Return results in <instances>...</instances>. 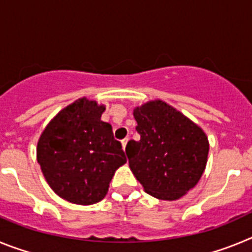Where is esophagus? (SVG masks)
<instances>
[{"instance_id":"1","label":"esophagus","mask_w":252,"mask_h":252,"mask_svg":"<svg viewBox=\"0 0 252 252\" xmlns=\"http://www.w3.org/2000/svg\"><path fill=\"white\" fill-rule=\"evenodd\" d=\"M127 142H128V137H126V139L122 140V149H126V145H127Z\"/></svg>"}]
</instances>
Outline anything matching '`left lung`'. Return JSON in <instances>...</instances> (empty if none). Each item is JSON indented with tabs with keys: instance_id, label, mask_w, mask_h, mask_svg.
<instances>
[{
	"instance_id": "left-lung-1",
	"label": "left lung",
	"mask_w": 252,
	"mask_h": 252,
	"mask_svg": "<svg viewBox=\"0 0 252 252\" xmlns=\"http://www.w3.org/2000/svg\"><path fill=\"white\" fill-rule=\"evenodd\" d=\"M140 140L126 146L128 165L145 192L164 201L183 197L201 179L208 139L199 126L162 101L133 111Z\"/></svg>"
}]
</instances>
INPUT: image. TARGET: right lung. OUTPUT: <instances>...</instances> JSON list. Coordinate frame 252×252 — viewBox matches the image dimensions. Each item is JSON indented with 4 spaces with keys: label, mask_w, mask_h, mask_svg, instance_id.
<instances>
[{
    "label": "right lung",
    "mask_w": 252,
    "mask_h": 252,
    "mask_svg": "<svg viewBox=\"0 0 252 252\" xmlns=\"http://www.w3.org/2000/svg\"><path fill=\"white\" fill-rule=\"evenodd\" d=\"M104 106L82 98L60 111L37 142V162L50 188L65 201L103 199L116 169L126 162L112 126L101 120Z\"/></svg>",
    "instance_id": "right-lung-1"
}]
</instances>
